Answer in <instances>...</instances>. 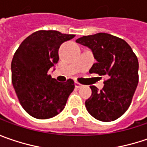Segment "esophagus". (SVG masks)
Returning <instances> with one entry per match:
<instances>
[{
	"mask_svg": "<svg viewBox=\"0 0 147 147\" xmlns=\"http://www.w3.org/2000/svg\"><path fill=\"white\" fill-rule=\"evenodd\" d=\"M75 86H76V88H78V89H79V88H80V87H82V85H81V84H80L79 82L76 81V82H75Z\"/></svg>",
	"mask_w": 147,
	"mask_h": 147,
	"instance_id": "1",
	"label": "esophagus"
}]
</instances>
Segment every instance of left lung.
Instances as JSON below:
<instances>
[{"label":"left lung","mask_w":147,"mask_h":147,"mask_svg":"<svg viewBox=\"0 0 147 147\" xmlns=\"http://www.w3.org/2000/svg\"><path fill=\"white\" fill-rule=\"evenodd\" d=\"M76 42L92 50L97 62L90 73L106 76L105 86L99 91L91 86V96L86 101L89 113L97 120L110 122L127 110L138 84V60L128 43L105 33L83 36Z\"/></svg>","instance_id":"8db88e82"}]
</instances>
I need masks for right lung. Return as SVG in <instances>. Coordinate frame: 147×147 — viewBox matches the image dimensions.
<instances>
[{"label":"right lung","mask_w":147,"mask_h":147,"mask_svg":"<svg viewBox=\"0 0 147 147\" xmlns=\"http://www.w3.org/2000/svg\"><path fill=\"white\" fill-rule=\"evenodd\" d=\"M74 34L38 30L21 42L11 61V80L20 104L30 116L48 119L63 110L75 88L73 80L58 82L48 71L59 60L58 49Z\"/></svg>","instance_id":"1"}]
</instances>
